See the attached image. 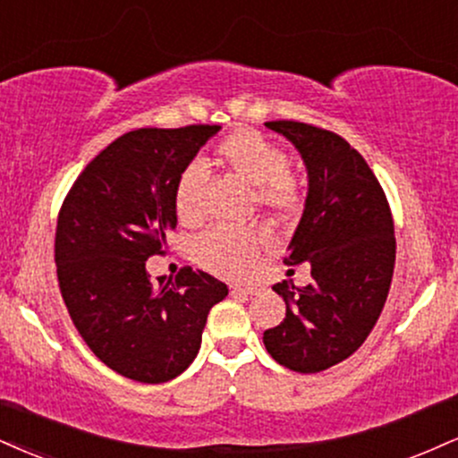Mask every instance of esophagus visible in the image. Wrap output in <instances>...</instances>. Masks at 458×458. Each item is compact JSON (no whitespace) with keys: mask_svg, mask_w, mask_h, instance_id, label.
<instances>
[{"mask_svg":"<svg viewBox=\"0 0 458 458\" xmlns=\"http://www.w3.org/2000/svg\"><path fill=\"white\" fill-rule=\"evenodd\" d=\"M258 292H260V288H256V285H234L233 288L234 296H253Z\"/></svg>","mask_w":458,"mask_h":458,"instance_id":"34e87169","label":"esophagus"}]
</instances>
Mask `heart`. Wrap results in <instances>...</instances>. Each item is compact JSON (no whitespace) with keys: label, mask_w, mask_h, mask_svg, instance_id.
Instances as JSON below:
<instances>
[{"label":"heart","mask_w":458,"mask_h":458,"mask_svg":"<svg viewBox=\"0 0 458 458\" xmlns=\"http://www.w3.org/2000/svg\"><path fill=\"white\" fill-rule=\"evenodd\" d=\"M219 164L251 187H258V200L279 213L299 207L301 191L288 173V156L260 131L241 128L225 136L215 148ZM200 196V168L187 166L176 181L174 208L181 219H194ZM268 245L264 233L239 228H213L196 241L198 260L224 277H245L258 264L262 247Z\"/></svg>","instance_id":"1"}]
</instances>
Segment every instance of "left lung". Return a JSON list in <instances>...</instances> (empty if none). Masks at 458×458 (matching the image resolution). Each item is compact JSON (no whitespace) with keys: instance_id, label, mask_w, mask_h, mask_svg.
Returning <instances> with one entry per match:
<instances>
[{"instance_id":"left-lung-1","label":"left lung","mask_w":458,"mask_h":458,"mask_svg":"<svg viewBox=\"0 0 458 458\" xmlns=\"http://www.w3.org/2000/svg\"><path fill=\"white\" fill-rule=\"evenodd\" d=\"M294 145L307 170L301 222L285 264H311L313 282L275 284L285 301L264 348L296 373L337 365L365 344L386 302L394 271V225L386 196L365 157L348 140L299 121H267Z\"/></svg>"}]
</instances>
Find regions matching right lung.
I'll return each instance as SVG.
<instances>
[{
    "label": "right lung",
    "instance_id": "obj_1",
    "mask_svg": "<svg viewBox=\"0 0 458 458\" xmlns=\"http://www.w3.org/2000/svg\"><path fill=\"white\" fill-rule=\"evenodd\" d=\"M219 130L119 136L87 164L59 213L55 264L72 322L104 365L134 382L181 376L200 350L208 311L228 296L225 284L194 268L153 288L145 267L176 228V181Z\"/></svg>",
    "mask_w": 458,
    "mask_h": 458
}]
</instances>
